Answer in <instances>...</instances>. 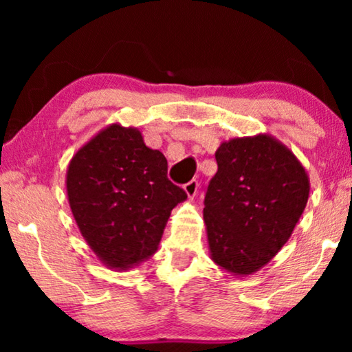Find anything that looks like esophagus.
Listing matches in <instances>:
<instances>
[{
    "label": "esophagus",
    "mask_w": 352,
    "mask_h": 352,
    "mask_svg": "<svg viewBox=\"0 0 352 352\" xmlns=\"http://www.w3.org/2000/svg\"><path fill=\"white\" fill-rule=\"evenodd\" d=\"M184 190L189 199H194V197L197 195V190H199V182H197L195 179L189 181L187 184H184Z\"/></svg>",
    "instance_id": "34e87169"
}]
</instances>
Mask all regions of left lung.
<instances>
[{
	"label": "left lung",
	"mask_w": 352,
	"mask_h": 352,
	"mask_svg": "<svg viewBox=\"0 0 352 352\" xmlns=\"http://www.w3.org/2000/svg\"><path fill=\"white\" fill-rule=\"evenodd\" d=\"M214 157L218 173L204 208L210 258L232 276H252L292 237L309 199V176L266 133L224 141Z\"/></svg>",
	"instance_id": "8db88e82"
}]
</instances>
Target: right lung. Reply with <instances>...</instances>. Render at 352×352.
Wrapping results in <instances>:
<instances>
[{"instance_id": "1", "label": "right lung", "mask_w": 352, "mask_h": 352, "mask_svg": "<svg viewBox=\"0 0 352 352\" xmlns=\"http://www.w3.org/2000/svg\"><path fill=\"white\" fill-rule=\"evenodd\" d=\"M168 162L134 126L112 123L83 144L67 168L69 205L99 261L128 271L158 250L171 210L187 200Z\"/></svg>"}]
</instances>
